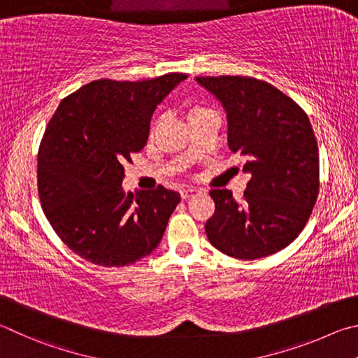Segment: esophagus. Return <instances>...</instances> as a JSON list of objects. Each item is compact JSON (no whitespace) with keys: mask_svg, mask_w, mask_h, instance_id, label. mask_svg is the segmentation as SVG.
Here are the masks:
<instances>
[{"mask_svg":"<svg viewBox=\"0 0 358 358\" xmlns=\"http://www.w3.org/2000/svg\"><path fill=\"white\" fill-rule=\"evenodd\" d=\"M196 193H199L196 187H189V189H184L182 192H180V196H182V199H189L192 196H195Z\"/></svg>","mask_w":358,"mask_h":358,"instance_id":"34e87169","label":"esophagus"}]
</instances>
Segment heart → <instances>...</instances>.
<instances>
[{"mask_svg": "<svg viewBox=\"0 0 358 358\" xmlns=\"http://www.w3.org/2000/svg\"><path fill=\"white\" fill-rule=\"evenodd\" d=\"M204 111H208V108H204V106L198 105V103L187 105V117H192V116L199 115V113H204Z\"/></svg>", "mask_w": 358, "mask_h": 358, "instance_id": "heart-1", "label": "heart"}]
</instances>
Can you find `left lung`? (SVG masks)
<instances>
[{"label": "left lung", "instance_id": "8db88e82", "mask_svg": "<svg viewBox=\"0 0 358 358\" xmlns=\"http://www.w3.org/2000/svg\"><path fill=\"white\" fill-rule=\"evenodd\" d=\"M196 81L222 102L228 146L252 176L242 203L231 190H210L215 212L206 223L208 239L237 259L277 253L302 233L319 195V150L310 119L267 81L239 75Z\"/></svg>", "mask_w": 358, "mask_h": 358}]
</instances>
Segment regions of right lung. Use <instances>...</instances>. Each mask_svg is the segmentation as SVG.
Segmentation results:
<instances>
[{
  "instance_id": "add662e5",
  "label": "right lung",
  "mask_w": 358,
  "mask_h": 358,
  "mask_svg": "<svg viewBox=\"0 0 358 358\" xmlns=\"http://www.w3.org/2000/svg\"><path fill=\"white\" fill-rule=\"evenodd\" d=\"M185 78L96 80L62 99L50 119L37 154L43 214L92 264L130 266L160 243L179 193L162 185L125 193L124 165L146 144L157 105Z\"/></svg>"
}]
</instances>
